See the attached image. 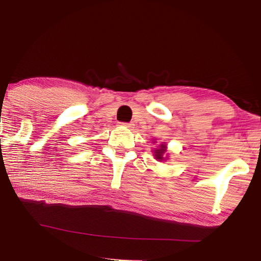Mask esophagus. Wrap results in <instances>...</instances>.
Here are the masks:
<instances>
[{
  "mask_svg": "<svg viewBox=\"0 0 261 261\" xmlns=\"http://www.w3.org/2000/svg\"><path fill=\"white\" fill-rule=\"evenodd\" d=\"M134 124H131V122H120V126L122 127H127V128H131L133 127Z\"/></svg>",
  "mask_w": 261,
  "mask_h": 261,
  "instance_id": "1",
  "label": "esophagus"
}]
</instances>
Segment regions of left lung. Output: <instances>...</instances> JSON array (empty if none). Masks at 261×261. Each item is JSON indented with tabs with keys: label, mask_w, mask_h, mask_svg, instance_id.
Listing matches in <instances>:
<instances>
[{
	"label": "left lung",
	"mask_w": 261,
	"mask_h": 261,
	"mask_svg": "<svg viewBox=\"0 0 261 261\" xmlns=\"http://www.w3.org/2000/svg\"><path fill=\"white\" fill-rule=\"evenodd\" d=\"M152 152H153V157L158 162H162V161L166 162L167 160H168V152H167V145L164 142H162L161 145H158L154 149H152Z\"/></svg>",
	"instance_id": "1"
}]
</instances>
